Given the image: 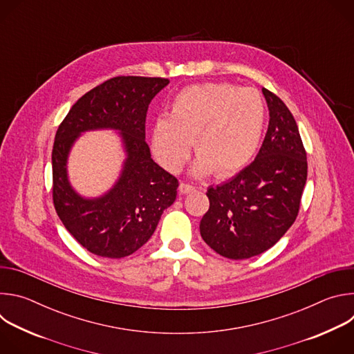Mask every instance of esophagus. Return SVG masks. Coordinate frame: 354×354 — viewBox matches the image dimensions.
<instances>
[{"label":"esophagus","mask_w":354,"mask_h":354,"mask_svg":"<svg viewBox=\"0 0 354 354\" xmlns=\"http://www.w3.org/2000/svg\"><path fill=\"white\" fill-rule=\"evenodd\" d=\"M196 190V187L193 186V185H189V183H180L179 185V192H180V194H187V193H192V192H194Z\"/></svg>","instance_id":"34e87169"}]
</instances>
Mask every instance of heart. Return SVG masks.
<instances>
[{"mask_svg":"<svg viewBox=\"0 0 354 354\" xmlns=\"http://www.w3.org/2000/svg\"><path fill=\"white\" fill-rule=\"evenodd\" d=\"M266 108L254 89L232 84H203L182 89L169 116L157 119L153 151L168 171L182 169L193 141L198 160L193 172L225 178L245 168L261 145Z\"/></svg>","mask_w":354,"mask_h":354,"instance_id":"heart-1","label":"heart"}]
</instances>
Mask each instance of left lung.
Returning <instances> with one entry per match:
<instances>
[{
	"label": "left lung",
	"instance_id": "obj_1",
	"mask_svg": "<svg viewBox=\"0 0 354 354\" xmlns=\"http://www.w3.org/2000/svg\"><path fill=\"white\" fill-rule=\"evenodd\" d=\"M269 127L254 162L225 183L210 186L200 221L205 242L224 258L248 259L272 248L292 225L307 180V153L283 100L262 89Z\"/></svg>",
	"mask_w": 354,
	"mask_h": 354
}]
</instances>
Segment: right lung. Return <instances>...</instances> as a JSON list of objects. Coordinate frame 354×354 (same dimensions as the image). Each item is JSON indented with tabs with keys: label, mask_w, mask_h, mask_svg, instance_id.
<instances>
[{
	"label": "right lung",
	"mask_w": 354,
	"mask_h": 354,
	"mask_svg": "<svg viewBox=\"0 0 354 354\" xmlns=\"http://www.w3.org/2000/svg\"><path fill=\"white\" fill-rule=\"evenodd\" d=\"M168 78L115 77L81 96L57 129L52 153L53 203L67 231L91 254L119 259L131 255L154 234L176 198L178 179L151 158L145 118ZM120 131L127 160L120 179L105 195L86 199L69 185V149L84 131Z\"/></svg>",
	"instance_id": "add662e5"
}]
</instances>
